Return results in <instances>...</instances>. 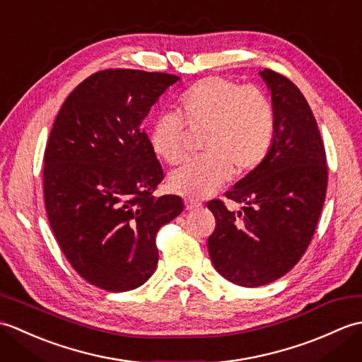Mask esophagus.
I'll return each instance as SVG.
<instances>
[{
  "instance_id": "esophagus-1",
  "label": "esophagus",
  "mask_w": 362,
  "mask_h": 362,
  "mask_svg": "<svg viewBox=\"0 0 362 362\" xmlns=\"http://www.w3.org/2000/svg\"><path fill=\"white\" fill-rule=\"evenodd\" d=\"M202 204L199 202V201H193V199H187L185 201V209L187 210H196V209H199V206H201Z\"/></svg>"
}]
</instances>
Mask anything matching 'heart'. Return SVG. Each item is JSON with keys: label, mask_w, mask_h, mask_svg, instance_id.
Masks as SVG:
<instances>
[{"label": "heart", "mask_w": 362, "mask_h": 362, "mask_svg": "<svg viewBox=\"0 0 362 362\" xmlns=\"http://www.w3.org/2000/svg\"><path fill=\"white\" fill-rule=\"evenodd\" d=\"M204 132L202 158L187 161L168 177L175 194L202 199L226 185L236 174L258 168L271 151L275 110L263 91L232 79L211 76L196 82L179 98V112H163L153 119L149 140L166 163L185 158L188 130Z\"/></svg>", "instance_id": "1"}]
</instances>
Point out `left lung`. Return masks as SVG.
<instances>
[{
    "label": "left lung",
    "mask_w": 362,
    "mask_h": 362,
    "mask_svg": "<svg viewBox=\"0 0 362 362\" xmlns=\"http://www.w3.org/2000/svg\"><path fill=\"white\" fill-rule=\"evenodd\" d=\"M259 76L276 118L272 148L226 193L241 210L209 202L216 218L209 238L211 263L244 288L272 283L297 264L316 230L328 180L324 143L302 91L279 73L264 70Z\"/></svg>",
    "instance_id": "obj_1"
}]
</instances>
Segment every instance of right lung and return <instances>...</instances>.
Returning a JSON list of instances; mask_svg holds the SVG:
<instances>
[{
	"instance_id": "add662e5",
	"label": "right lung",
	"mask_w": 362,
	"mask_h": 362,
	"mask_svg": "<svg viewBox=\"0 0 362 362\" xmlns=\"http://www.w3.org/2000/svg\"><path fill=\"white\" fill-rule=\"evenodd\" d=\"M140 70L99 71L60 109L45 149L43 193L52 233L74 271L124 292L156 272V236L183 210L179 196H152L163 179L141 124L179 81Z\"/></svg>"
}]
</instances>
